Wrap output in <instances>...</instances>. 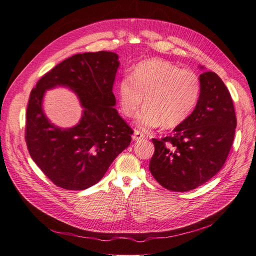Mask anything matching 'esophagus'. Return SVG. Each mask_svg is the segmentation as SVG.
Instances as JSON below:
<instances>
[{"mask_svg": "<svg viewBox=\"0 0 256 256\" xmlns=\"http://www.w3.org/2000/svg\"><path fill=\"white\" fill-rule=\"evenodd\" d=\"M142 138H145V134L140 132V130H135L134 134H133V140H142Z\"/></svg>", "mask_w": 256, "mask_h": 256, "instance_id": "1", "label": "esophagus"}]
</instances>
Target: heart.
I'll return each instance as SVG.
<instances>
[{
    "mask_svg": "<svg viewBox=\"0 0 256 256\" xmlns=\"http://www.w3.org/2000/svg\"><path fill=\"white\" fill-rule=\"evenodd\" d=\"M202 80L198 73L183 70L162 58H150L138 63L130 77L118 82V97L124 116L136 118L142 130L162 126L174 128L186 122L198 104Z\"/></svg>",
    "mask_w": 256,
    "mask_h": 256,
    "instance_id": "1",
    "label": "heart"
}]
</instances>
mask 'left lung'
<instances>
[{
	"mask_svg": "<svg viewBox=\"0 0 256 256\" xmlns=\"http://www.w3.org/2000/svg\"><path fill=\"white\" fill-rule=\"evenodd\" d=\"M200 77L202 94L192 114L171 136L152 138L155 152L150 170L170 191H191L212 179L234 142L236 118L229 90L216 73L204 72Z\"/></svg>",
	"mask_w": 256,
	"mask_h": 256,
	"instance_id": "8db88e82",
	"label": "left lung"
}]
</instances>
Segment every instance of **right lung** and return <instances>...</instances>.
<instances>
[{"label":"right lung","instance_id":"1","mask_svg":"<svg viewBox=\"0 0 256 256\" xmlns=\"http://www.w3.org/2000/svg\"><path fill=\"white\" fill-rule=\"evenodd\" d=\"M120 62L114 52L78 53L38 80L29 97L25 140L36 164L65 190L92 186L130 142L133 130L118 116L112 92ZM58 86L75 92L84 110L73 128L61 129L45 116L46 90Z\"/></svg>","mask_w":256,"mask_h":256}]
</instances>
